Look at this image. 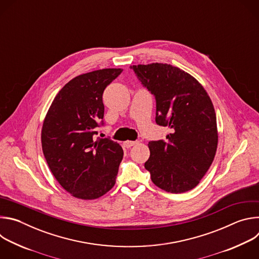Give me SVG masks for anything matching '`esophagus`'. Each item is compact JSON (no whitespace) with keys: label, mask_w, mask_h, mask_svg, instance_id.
<instances>
[{"label":"esophagus","mask_w":259,"mask_h":259,"mask_svg":"<svg viewBox=\"0 0 259 259\" xmlns=\"http://www.w3.org/2000/svg\"><path fill=\"white\" fill-rule=\"evenodd\" d=\"M137 143V141H131V140H127V141H125L124 142V145L126 146V147H131V146H133L134 144H136Z\"/></svg>","instance_id":"34e87169"}]
</instances>
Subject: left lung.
Segmentation results:
<instances>
[{
	"label": "left lung",
	"instance_id": "8db88e82",
	"mask_svg": "<svg viewBox=\"0 0 259 259\" xmlns=\"http://www.w3.org/2000/svg\"><path fill=\"white\" fill-rule=\"evenodd\" d=\"M143 86L156 97V123L167 126L166 140L150 141L144 163L161 190L181 194L193 190L210 168L218 131L213 103L189 72L167 63L132 66Z\"/></svg>",
	"mask_w": 259,
	"mask_h": 259
}]
</instances>
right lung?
Wrapping results in <instances>:
<instances>
[{"instance_id": "add662e5", "label": "right lung", "mask_w": 259, "mask_h": 259, "mask_svg": "<svg viewBox=\"0 0 259 259\" xmlns=\"http://www.w3.org/2000/svg\"><path fill=\"white\" fill-rule=\"evenodd\" d=\"M122 68L83 73L66 83L53 99L43 122L41 141L47 164L72 197L98 199L116 183L122 146L108 138L94 139L102 122V94Z\"/></svg>"}]
</instances>
